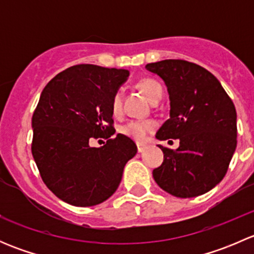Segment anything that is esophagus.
<instances>
[{
    "label": "esophagus",
    "mask_w": 254,
    "mask_h": 254,
    "mask_svg": "<svg viewBox=\"0 0 254 254\" xmlns=\"http://www.w3.org/2000/svg\"><path fill=\"white\" fill-rule=\"evenodd\" d=\"M136 146H137V151H139V152H142V151L146 148L145 143H141V142H137Z\"/></svg>",
    "instance_id": "obj_1"
}]
</instances>
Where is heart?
I'll return each instance as SVG.
<instances>
[{
	"label": "heart",
	"instance_id": "obj_1",
	"mask_svg": "<svg viewBox=\"0 0 254 254\" xmlns=\"http://www.w3.org/2000/svg\"><path fill=\"white\" fill-rule=\"evenodd\" d=\"M137 88L146 96V98L150 102L160 101L163 96L162 84L155 78L145 77L137 82ZM112 112L114 115H119L123 108V91L118 89L112 97ZM156 123L151 119L145 120H130L127 124L120 127V134L129 139L137 142H143L148 137V135L156 129Z\"/></svg>",
	"mask_w": 254,
	"mask_h": 254
}]
</instances>
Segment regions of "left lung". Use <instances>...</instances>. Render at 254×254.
Listing matches in <instances>:
<instances>
[{
	"label": "left lung",
	"mask_w": 254,
	"mask_h": 254,
	"mask_svg": "<svg viewBox=\"0 0 254 254\" xmlns=\"http://www.w3.org/2000/svg\"><path fill=\"white\" fill-rule=\"evenodd\" d=\"M145 67L165 81L170 94V119L156 137L179 139L177 150L160 145L163 162L153 179L177 198L201 195L222 181L236 150V108L219 79L196 64L162 60Z\"/></svg>",
	"instance_id": "left-lung-1"
}]
</instances>
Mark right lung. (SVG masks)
<instances>
[{
  "label": "right lung",
  "instance_id": "obj_1",
  "mask_svg": "<svg viewBox=\"0 0 254 254\" xmlns=\"http://www.w3.org/2000/svg\"><path fill=\"white\" fill-rule=\"evenodd\" d=\"M127 77V70L82 64L58 73L40 94L32 118V153L43 182L65 203H103L136 155L131 139H112V97ZM98 137L108 138L106 145L91 148L89 141Z\"/></svg>",
  "mask_w": 254,
  "mask_h": 254
}]
</instances>
